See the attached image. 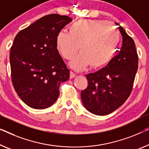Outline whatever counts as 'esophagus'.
Listing matches in <instances>:
<instances>
[{
  "mask_svg": "<svg viewBox=\"0 0 149 149\" xmlns=\"http://www.w3.org/2000/svg\"><path fill=\"white\" fill-rule=\"evenodd\" d=\"M75 76H76V74H75L73 72H72V71H70V79H73V78H74V77H75Z\"/></svg>",
  "mask_w": 149,
  "mask_h": 149,
  "instance_id": "obj_1",
  "label": "esophagus"
}]
</instances>
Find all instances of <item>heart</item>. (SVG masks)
Segmentation results:
<instances>
[{"label":"heart","mask_w":149,"mask_h":149,"mask_svg":"<svg viewBox=\"0 0 149 149\" xmlns=\"http://www.w3.org/2000/svg\"><path fill=\"white\" fill-rule=\"evenodd\" d=\"M120 32L111 23L100 19H79L68 27V33L60 32L56 46L60 55L71 60L72 69L81 71L89 65L93 68L107 66L116 54Z\"/></svg>","instance_id":"1"}]
</instances>
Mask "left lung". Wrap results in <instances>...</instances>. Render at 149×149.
<instances>
[{
    "label": "left lung",
    "mask_w": 149,
    "mask_h": 149,
    "mask_svg": "<svg viewBox=\"0 0 149 149\" xmlns=\"http://www.w3.org/2000/svg\"><path fill=\"white\" fill-rule=\"evenodd\" d=\"M116 24L123 37L121 48L105 67L86 74L88 87L81 93L84 106L95 115H107L121 106L132 91L137 72L139 57L134 42Z\"/></svg>",
    "instance_id": "8db88e82"
}]
</instances>
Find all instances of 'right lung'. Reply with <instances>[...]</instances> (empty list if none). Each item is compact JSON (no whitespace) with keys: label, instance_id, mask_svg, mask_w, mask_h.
Segmentation results:
<instances>
[{"label":"right lung","instance_id":"add662e5","mask_svg":"<svg viewBox=\"0 0 149 149\" xmlns=\"http://www.w3.org/2000/svg\"><path fill=\"white\" fill-rule=\"evenodd\" d=\"M72 21L69 17L51 14L19 31L10 48V64L13 87L30 107L48 108L58 97L60 83L70 71L56 46L60 31Z\"/></svg>","mask_w":149,"mask_h":149}]
</instances>
